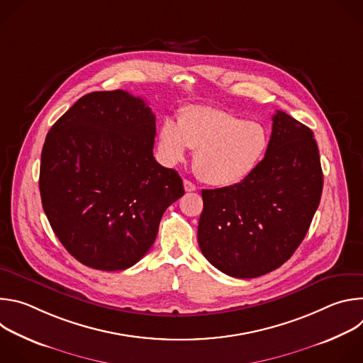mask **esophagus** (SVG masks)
<instances>
[{"label": "esophagus", "mask_w": 363, "mask_h": 363, "mask_svg": "<svg viewBox=\"0 0 363 363\" xmlns=\"http://www.w3.org/2000/svg\"><path fill=\"white\" fill-rule=\"evenodd\" d=\"M184 188L186 192H192L196 189V186L189 181V179H184Z\"/></svg>", "instance_id": "esophagus-1"}]
</instances>
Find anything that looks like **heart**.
Instances as JSON below:
<instances>
[{"mask_svg": "<svg viewBox=\"0 0 363 363\" xmlns=\"http://www.w3.org/2000/svg\"><path fill=\"white\" fill-rule=\"evenodd\" d=\"M194 153V169L201 181L213 186H231L250 177L269 147L267 129L258 122L233 113L192 106L185 109L178 125L167 119L158 132L160 157L167 165Z\"/></svg>", "mask_w": 363, "mask_h": 363, "instance_id": "obj_1", "label": "heart"}]
</instances>
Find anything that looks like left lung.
<instances>
[{"label": "left lung", "mask_w": 363, "mask_h": 363, "mask_svg": "<svg viewBox=\"0 0 363 363\" xmlns=\"http://www.w3.org/2000/svg\"><path fill=\"white\" fill-rule=\"evenodd\" d=\"M323 172L313 132L277 111L264 160L244 181L202 189L198 244L216 269L267 274L293 255L318 210Z\"/></svg>", "instance_id": "obj_1"}]
</instances>
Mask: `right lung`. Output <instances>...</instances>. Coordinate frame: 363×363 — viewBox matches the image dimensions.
<instances>
[{"label": "right lung", "instance_id": "obj_1", "mask_svg": "<svg viewBox=\"0 0 363 363\" xmlns=\"http://www.w3.org/2000/svg\"><path fill=\"white\" fill-rule=\"evenodd\" d=\"M155 135L150 108L125 90L84 94L48 130L43 208L82 264L103 272L136 264L165 210L184 195L178 172L153 158Z\"/></svg>", "mask_w": 363, "mask_h": 363}]
</instances>
